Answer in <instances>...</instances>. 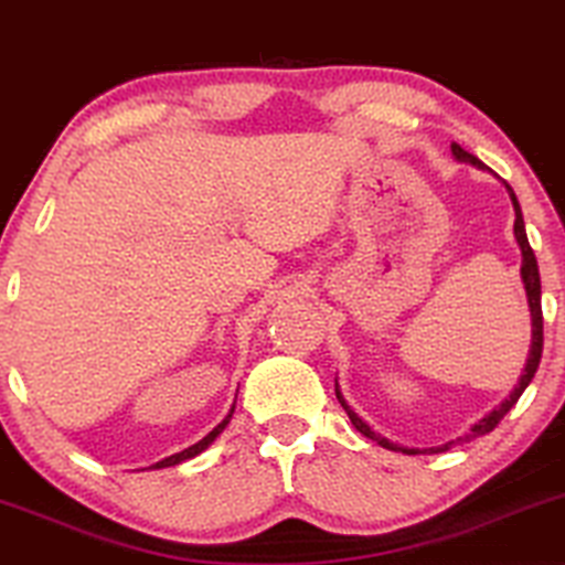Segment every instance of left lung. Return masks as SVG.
<instances>
[{"label": "left lung", "mask_w": 565, "mask_h": 565, "mask_svg": "<svg viewBox=\"0 0 565 565\" xmlns=\"http://www.w3.org/2000/svg\"><path fill=\"white\" fill-rule=\"evenodd\" d=\"M452 157H455L457 162L472 164V168H478V170H488L486 164L478 160V157H472L470 152H465V149H462L460 145H455V141H452ZM503 185H507V193H509V199H511V206H514V239H516V245H519V253H522V268H519V276H522L524 295H527V307H530V320H532L530 353H527V361H524V370H522V374H519V380H516L514 390H511V393H509L507 397H503V401H501L499 405H495L493 411H488L483 418L476 420V424L470 426V431H468V434H465V436H457V439L447 441V445H441V447H426V449H416V447H403V445H395V441H390V439H385V436H382V434L374 431V428H372L370 424H366V420L361 418L356 411L351 408L349 401H345L343 393H341V385H338V380H335V397H338V403L343 405V411L349 413L351 424L356 426V431L364 434L366 439L377 441L380 447L393 449V452H403V455H439V452H445V449H449V447H455V445H465V441L478 439V436H483V434H488V431H493V428L499 426V420H501L503 416H507V413H509L511 408H514L519 397H522L524 390H527V385L532 382V377H535V372H537V366H540V356H543V307H540V299H543V291H540V270H537V258H535V253H532V247H530L527 230H524L522 206H519V201H516L514 191H511V185H509V183H503Z\"/></svg>", "instance_id": "1"}]
</instances>
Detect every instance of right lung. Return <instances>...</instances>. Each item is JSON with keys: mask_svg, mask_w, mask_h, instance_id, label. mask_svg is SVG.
<instances>
[{"mask_svg": "<svg viewBox=\"0 0 565 565\" xmlns=\"http://www.w3.org/2000/svg\"><path fill=\"white\" fill-rule=\"evenodd\" d=\"M235 401H237V395H235ZM232 413H235V403H232V408H230V413L227 416L222 418V424H216L212 431H209L204 439L201 441H195V445H191L188 449H183V452H175V455H170V457H164V460H160V462H154L152 465V470H162V468H172V465H180V462H185V460H193V457H199L201 452H204V449H209L214 445V439L216 436H220L224 428H227V424L232 420Z\"/></svg>", "mask_w": 565, "mask_h": 565, "instance_id": "right-lung-1", "label": "right lung"}]
</instances>
